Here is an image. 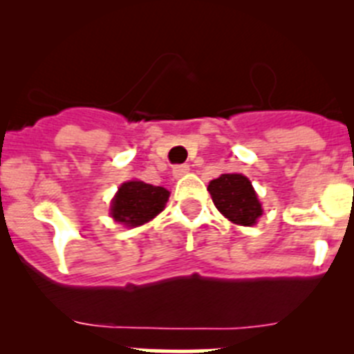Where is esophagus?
<instances>
[{"label": "esophagus", "instance_id": "obj_1", "mask_svg": "<svg viewBox=\"0 0 354 354\" xmlns=\"http://www.w3.org/2000/svg\"><path fill=\"white\" fill-rule=\"evenodd\" d=\"M187 171H189V167H187V165H177V167H174V171H171V174H174L175 179H180V177H184V175L187 174Z\"/></svg>", "mask_w": 354, "mask_h": 354}]
</instances>
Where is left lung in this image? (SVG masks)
Listing matches in <instances>:
<instances>
[{
    "label": "left lung",
    "mask_w": 354,
    "mask_h": 354,
    "mask_svg": "<svg viewBox=\"0 0 354 354\" xmlns=\"http://www.w3.org/2000/svg\"><path fill=\"white\" fill-rule=\"evenodd\" d=\"M209 193L216 209L236 225L252 227L262 214V204L248 177L243 174H223L209 183Z\"/></svg>",
    "instance_id": "1"
}]
</instances>
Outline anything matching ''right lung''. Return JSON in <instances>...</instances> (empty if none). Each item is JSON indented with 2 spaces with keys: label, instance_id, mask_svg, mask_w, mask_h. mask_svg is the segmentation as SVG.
I'll return each instance as SVG.
<instances>
[{
  "label": "right lung",
  "instance_id": "add662e5",
  "mask_svg": "<svg viewBox=\"0 0 354 354\" xmlns=\"http://www.w3.org/2000/svg\"><path fill=\"white\" fill-rule=\"evenodd\" d=\"M170 192L161 186L127 180L118 187L111 200L109 214L118 223L126 227H140L159 214L168 202Z\"/></svg>",
  "mask_w": 354,
  "mask_h": 354
}]
</instances>
